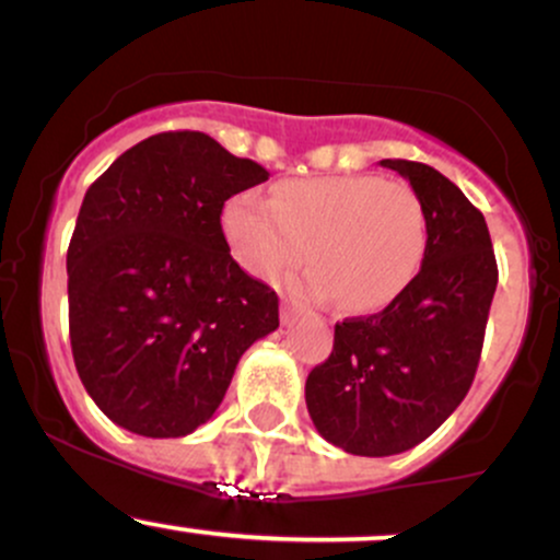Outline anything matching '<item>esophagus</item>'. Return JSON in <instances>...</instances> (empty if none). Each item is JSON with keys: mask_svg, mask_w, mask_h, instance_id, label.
Returning a JSON list of instances; mask_svg holds the SVG:
<instances>
[{"mask_svg": "<svg viewBox=\"0 0 560 560\" xmlns=\"http://www.w3.org/2000/svg\"><path fill=\"white\" fill-rule=\"evenodd\" d=\"M298 302L294 300H284L281 302V320H284V324H292L294 318H298Z\"/></svg>", "mask_w": 560, "mask_h": 560, "instance_id": "34e87169", "label": "esophagus"}]
</instances>
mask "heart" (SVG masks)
<instances>
[{
    "label": "heart",
    "instance_id": "b5f03b06",
    "mask_svg": "<svg viewBox=\"0 0 560 560\" xmlns=\"http://www.w3.org/2000/svg\"><path fill=\"white\" fill-rule=\"evenodd\" d=\"M223 234L244 271L276 279L305 258V287L337 298L350 313L387 307L413 284L429 247V215L419 191L374 173L289 178L271 199L231 197Z\"/></svg>",
    "mask_w": 560,
    "mask_h": 560
}]
</instances>
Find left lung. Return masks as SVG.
<instances>
[{
    "instance_id": "obj_1",
    "label": "left lung",
    "mask_w": 560,
    "mask_h": 560,
    "mask_svg": "<svg viewBox=\"0 0 560 560\" xmlns=\"http://www.w3.org/2000/svg\"><path fill=\"white\" fill-rule=\"evenodd\" d=\"M382 165L408 178L427 205V258L382 313L337 324L331 355L305 382L318 434L369 458L416 447L464 402L498 287L490 231L464 191L432 165Z\"/></svg>"
}]
</instances>
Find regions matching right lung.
I'll return each instance as SVG.
<instances>
[{
  "instance_id": "obj_1",
  "label": "right lung",
  "mask_w": 560,
  "mask_h": 560,
  "mask_svg": "<svg viewBox=\"0 0 560 560\" xmlns=\"http://www.w3.org/2000/svg\"><path fill=\"white\" fill-rule=\"evenodd\" d=\"M266 178L208 133L165 131L89 186L68 247L70 347L118 427L191 434L244 350L279 326V298L242 271L221 229L226 199Z\"/></svg>"
}]
</instances>
